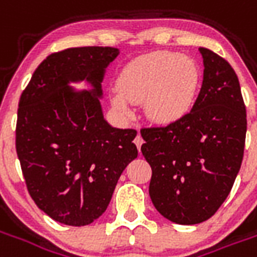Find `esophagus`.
<instances>
[{"mask_svg":"<svg viewBox=\"0 0 257 257\" xmlns=\"http://www.w3.org/2000/svg\"><path fill=\"white\" fill-rule=\"evenodd\" d=\"M134 142H135V145L138 146V149L140 150V147H142V145H143V138L140 136V134L136 135V138H135Z\"/></svg>","mask_w":257,"mask_h":257,"instance_id":"esophagus-1","label":"esophagus"}]
</instances>
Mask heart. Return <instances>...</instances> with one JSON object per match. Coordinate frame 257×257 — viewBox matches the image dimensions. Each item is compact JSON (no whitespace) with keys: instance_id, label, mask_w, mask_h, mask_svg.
Wrapping results in <instances>:
<instances>
[{"instance_id":"heart-1","label":"heart","mask_w":257,"mask_h":257,"mask_svg":"<svg viewBox=\"0 0 257 257\" xmlns=\"http://www.w3.org/2000/svg\"><path fill=\"white\" fill-rule=\"evenodd\" d=\"M201 71L191 58L172 51L146 53L129 62L110 92L112 107L123 115L145 101L149 119L160 125L180 121L195 104Z\"/></svg>"}]
</instances>
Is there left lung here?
I'll return each instance as SVG.
<instances>
[{
	"mask_svg": "<svg viewBox=\"0 0 257 257\" xmlns=\"http://www.w3.org/2000/svg\"><path fill=\"white\" fill-rule=\"evenodd\" d=\"M204 81L191 111L167 126L140 129L150 164V198L165 219L198 224L220 208L242 164L246 110L230 63L206 48Z\"/></svg>",
	"mask_w": 257,
	"mask_h": 257,
	"instance_id": "8db88e82",
	"label": "left lung"
}]
</instances>
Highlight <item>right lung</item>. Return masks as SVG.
<instances>
[{
    "label": "right lung",
    "instance_id": "add662e5",
    "mask_svg": "<svg viewBox=\"0 0 257 257\" xmlns=\"http://www.w3.org/2000/svg\"><path fill=\"white\" fill-rule=\"evenodd\" d=\"M117 48H68L49 55L20 96L16 151L26 186L53 220L86 226L110 204L123 169L138 157L135 129L103 117L101 82ZM85 80L89 91L71 82Z\"/></svg>",
    "mask_w": 257,
    "mask_h": 257
}]
</instances>
